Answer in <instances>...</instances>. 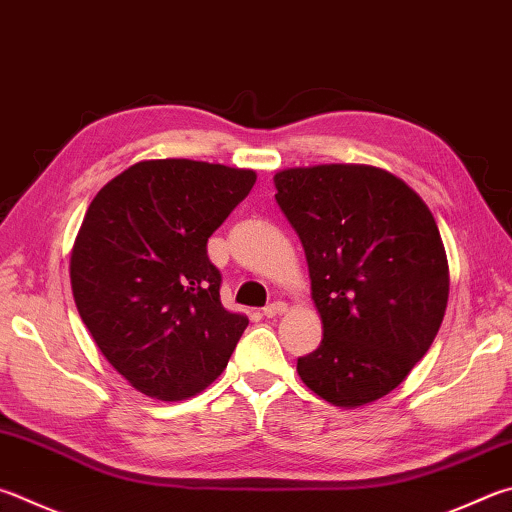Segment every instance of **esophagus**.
<instances>
[{"label":"esophagus","instance_id":"esophagus-1","mask_svg":"<svg viewBox=\"0 0 512 512\" xmlns=\"http://www.w3.org/2000/svg\"><path fill=\"white\" fill-rule=\"evenodd\" d=\"M286 311H288L286 302H271V304L264 306V315H266V318H275V315H282V313H286Z\"/></svg>","mask_w":512,"mask_h":512}]
</instances>
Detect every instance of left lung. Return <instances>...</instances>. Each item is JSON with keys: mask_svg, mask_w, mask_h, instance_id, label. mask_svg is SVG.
Returning <instances> with one entry per match:
<instances>
[{"mask_svg": "<svg viewBox=\"0 0 512 512\" xmlns=\"http://www.w3.org/2000/svg\"><path fill=\"white\" fill-rule=\"evenodd\" d=\"M273 181L324 329L297 374L336 407L374 403L425 356L448 306L450 268L432 212L374 165L288 167Z\"/></svg>", "mask_w": 512, "mask_h": 512, "instance_id": "obj_1", "label": "left lung"}]
</instances>
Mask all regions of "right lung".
Returning <instances> with one entry per match:
<instances>
[{
    "instance_id": "obj_1",
    "label": "right lung",
    "mask_w": 512,
    "mask_h": 512,
    "mask_svg": "<svg viewBox=\"0 0 512 512\" xmlns=\"http://www.w3.org/2000/svg\"><path fill=\"white\" fill-rule=\"evenodd\" d=\"M257 181L190 159L141 161L91 201L71 250L82 322L129 385L185 401L221 376L248 318L224 309L208 237Z\"/></svg>"
}]
</instances>
